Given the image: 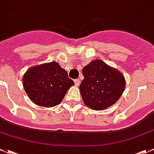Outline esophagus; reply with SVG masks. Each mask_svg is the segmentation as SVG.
I'll use <instances>...</instances> for the list:
<instances>
[{"label": "esophagus", "instance_id": "1", "mask_svg": "<svg viewBox=\"0 0 154 154\" xmlns=\"http://www.w3.org/2000/svg\"><path fill=\"white\" fill-rule=\"evenodd\" d=\"M74 82L76 86H79L80 85V79H75Z\"/></svg>", "mask_w": 154, "mask_h": 154}]
</instances>
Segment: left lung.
Instances as JSON below:
<instances>
[{
	"instance_id": "8db88e82",
	"label": "left lung",
	"mask_w": 154,
	"mask_h": 154,
	"mask_svg": "<svg viewBox=\"0 0 154 154\" xmlns=\"http://www.w3.org/2000/svg\"><path fill=\"white\" fill-rule=\"evenodd\" d=\"M82 75L80 92L85 105L93 110H105L111 106L125 91L123 75L100 60L85 66Z\"/></svg>"
}]
</instances>
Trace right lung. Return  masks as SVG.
Masks as SVG:
<instances>
[{
    "mask_svg": "<svg viewBox=\"0 0 154 154\" xmlns=\"http://www.w3.org/2000/svg\"><path fill=\"white\" fill-rule=\"evenodd\" d=\"M75 83L56 62L33 66L23 77V85L30 100L39 106L54 107Z\"/></svg>",
    "mask_w": 154,
    "mask_h": 154,
    "instance_id": "obj_1",
    "label": "right lung"
}]
</instances>
